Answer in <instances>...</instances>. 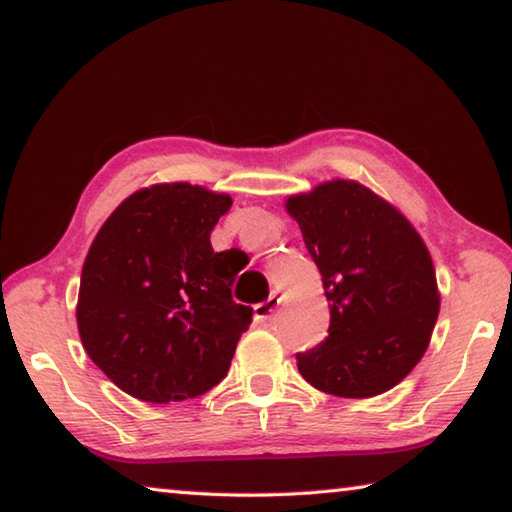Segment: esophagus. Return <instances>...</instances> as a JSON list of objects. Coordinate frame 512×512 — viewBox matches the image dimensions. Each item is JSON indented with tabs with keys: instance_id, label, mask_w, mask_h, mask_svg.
Returning <instances> with one entry per match:
<instances>
[{
	"instance_id": "obj_1",
	"label": "esophagus",
	"mask_w": 512,
	"mask_h": 512,
	"mask_svg": "<svg viewBox=\"0 0 512 512\" xmlns=\"http://www.w3.org/2000/svg\"><path fill=\"white\" fill-rule=\"evenodd\" d=\"M277 305H280V298H275V296H271L268 298L266 302H259V305H255V320L257 323H268V320H271V316H273V311L277 309Z\"/></svg>"
}]
</instances>
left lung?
Here are the masks:
<instances>
[{
    "label": "left lung",
    "instance_id": "1",
    "mask_svg": "<svg viewBox=\"0 0 512 512\" xmlns=\"http://www.w3.org/2000/svg\"><path fill=\"white\" fill-rule=\"evenodd\" d=\"M284 207L329 302V336L298 354L300 375L339 397L391 391L424 357L438 320L427 244L393 203L357 180H325Z\"/></svg>",
    "mask_w": 512,
    "mask_h": 512
}]
</instances>
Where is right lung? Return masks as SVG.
<instances>
[{"label": "right lung", "mask_w": 512, "mask_h": 512, "mask_svg": "<svg viewBox=\"0 0 512 512\" xmlns=\"http://www.w3.org/2000/svg\"><path fill=\"white\" fill-rule=\"evenodd\" d=\"M230 194L192 183L137 189L117 205L83 262L76 325L88 357L151 404L192 400L228 375L253 309L210 235Z\"/></svg>", "instance_id": "add662e5"}]
</instances>
